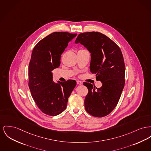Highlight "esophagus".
I'll use <instances>...</instances> for the list:
<instances>
[{"label":"esophagus","instance_id":"1","mask_svg":"<svg viewBox=\"0 0 151 151\" xmlns=\"http://www.w3.org/2000/svg\"><path fill=\"white\" fill-rule=\"evenodd\" d=\"M76 83H77V84H79V85H81V84H82V83L80 81H79V80H78V81H76Z\"/></svg>","mask_w":151,"mask_h":151}]
</instances>
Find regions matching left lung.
I'll use <instances>...</instances> for the list:
<instances>
[{
	"label": "left lung",
	"mask_w": 151,
	"mask_h": 151,
	"mask_svg": "<svg viewBox=\"0 0 151 151\" xmlns=\"http://www.w3.org/2000/svg\"><path fill=\"white\" fill-rule=\"evenodd\" d=\"M83 45L91 53L90 71L102 83L100 88L84 82L88 93L84 100L86 111L102 117L109 114L117 106L125 84V67L122 51L106 35L98 32L81 33L75 43Z\"/></svg>",
	"instance_id": "obj_1"
}]
</instances>
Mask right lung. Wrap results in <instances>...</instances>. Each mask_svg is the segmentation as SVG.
Returning a JSON list of instances; mask_svg holds the SVG:
<instances>
[{
	"label": "right lung",
	"instance_id": "add662e5",
	"mask_svg": "<svg viewBox=\"0 0 151 151\" xmlns=\"http://www.w3.org/2000/svg\"><path fill=\"white\" fill-rule=\"evenodd\" d=\"M76 35L55 32L40 40L32 50L28 67V87L36 106L47 115H58L66 109L68 99L76 85L74 80L55 83L52 73L59 67L61 55L68 42Z\"/></svg>",
	"mask_w": 151,
	"mask_h": 151
}]
</instances>
